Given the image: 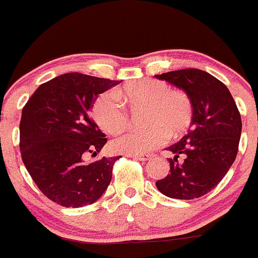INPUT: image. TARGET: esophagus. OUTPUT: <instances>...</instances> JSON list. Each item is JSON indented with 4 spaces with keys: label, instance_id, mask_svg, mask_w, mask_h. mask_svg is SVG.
Wrapping results in <instances>:
<instances>
[{
    "label": "esophagus",
    "instance_id": "obj_1",
    "mask_svg": "<svg viewBox=\"0 0 258 258\" xmlns=\"http://www.w3.org/2000/svg\"><path fill=\"white\" fill-rule=\"evenodd\" d=\"M132 158H135V159L137 160H141V161H147L151 159V155L149 154H140V155H131Z\"/></svg>",
    "mask_w": 258,
    "mask_h": 258
}]
</instances>
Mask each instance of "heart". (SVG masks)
Wrapping results in <instances>:
<instances>
[{
	"instance_id": "b5f03b06",
	"label": "heart",
	"mask_w": 258,
	"mask_h": 258,
	"mask_svg": "<svg viewBox=\"0 0 258 258\" xmlns=\"http://www.w3.org/2000/svg\"><path fill=\"white\" fill-rule=\"evenodd\" d=\"M122 100L134 107L147 106L144 130H132L115 138L112 151L123 154H144L159 148L168 138L185 134L194 118V103L186 92L170 89L166 82L154 78L132 81L123 87L106 90L95 99L92 114L103 131L116 135L128 123Z\"/></svg>"
}]
</instances>
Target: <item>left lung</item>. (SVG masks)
I'll return each mask as SVG.
<instances>
[{
  "label": "left lung",
  "instance_id": "left-lung-1",
  "mask_svg": "<svg viewBox=\"0 0 258 258\" xmlns=\"http://www.w3.org/2000/svg\"><path fill=\"white\" fill-rule=\"evenodd\" d=\"M191 97L194 118L188 134L168 147L170 170L155 182L163 195L194 200L212 191L233 165L241 136V116L224 83L209 73L186 69L157 75Z\"/></svg>",
  "mask_w": 258,
  "mask_h": 258
}]
</instances>
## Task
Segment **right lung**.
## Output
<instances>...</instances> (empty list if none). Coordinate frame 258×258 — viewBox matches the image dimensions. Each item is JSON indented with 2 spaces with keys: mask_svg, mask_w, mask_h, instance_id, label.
<instances>
[{
  "mask_svg": "<svg viewBox=\"0 0 258 258\" xmlns=\"http://www.w3.org/2000/svg\"><path fill=\"white\" fill-rule=\"evenodd\" d=\"M118 81L78 72L42 83L22 111V160L39 189L52 202L78 208L101 197L120 157L86 161L106 143L89 116L99 94Z\"/></svg>",
  "mask_w": 258,
  "mask_h": 258,
  "instance_id": "add662e5",
  "label": "right lung"
}]
</instances>
